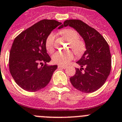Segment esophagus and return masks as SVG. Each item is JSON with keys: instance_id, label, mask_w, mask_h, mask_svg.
Segmentation results:
<instances>
[{"instance_id": "esophagus-1", "label": "esophagus", "mask_w": 122, "mask_h": 122, "mask_svg": "<svg viewBox=\"0 0 122 122\" xmlns=\"http://www.w3.org/2000/svg\"><path fill=\"white\" fill-rule=\"evenodd\" d=\"M58 68H62V69H66V68H67V66H65L58 65Z\"/></svg>"}]
</instances>
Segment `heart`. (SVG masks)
<instances>
[{"instance_id": "obj_1", "label": "heart", "mask_w": 122, "mask_h": 122, "mask_svg": "<svg viewBox=\"0 0 122 122\" xmlns=\"http://www.w3.org/2000/svg\"><path fill=\"white\" fill-rule=\"evenodd\" d=\"M61 35L69 42V46L76 55H81L85 51V44L81 40L78 39L79 37L77 31L72 28H66L62 30ZM55 35L51 33L46 38L45 46L49 53L54 51ZM73 58V54L71 51H56L52 55V61L54 63L65 65Z\"/></svg>"}]
</instances>
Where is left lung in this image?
Here are the masks:
<instances>
[{"instance_id":"obj_1","label":"left lung","mask_w":122,"mask_h":122,"mask_svg":"<svg viewBox=\"0 0 122 122\" xmlns=\"http://www.w3.org/2000/svg\"><path fill=\"white\" fill-rule=\"evenodd\" d=\"M70 26L84 39L86 50L76 62L81 66L70 78L72 86L84 93H91L105 84L111 69L109 45L96 30L78 19L64 21L61 28Z\"/></svg>"}]
</instances>
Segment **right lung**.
I'll use <instances>...</instances> for the list:
<instances>
[{
  "instance_id": "obj_1",
  "label": "right lung",
  "mask_w": 122,
  "mask_h": 122,
  "mask_svg": "<svg viewBox=\"0 0 122 122\" xmlns=\"http://www.w3.org/2000/svg\"><path fill=\"white\" fill-rule=\"evenodd\" d=\"M61 24L55 20H40L19 34L13 41L10 52V72L17 85L25 91H38L50 82L58 66L46 64L51 58L45 43L51 31Z\"/></svg>"
}]
</instances>
